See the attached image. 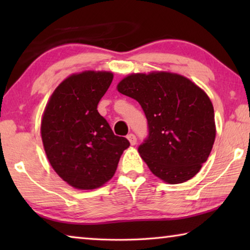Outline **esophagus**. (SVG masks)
I'll list each match as a JSON object with an SVG mask.
<instances>
[{
  "label": "esophagus",
  "instance_id": "obj_1",
  "mask_svg": "<svg viewBox=\"0 0 250 250\" xmlns=\"http://www.w3.org/2000/svg\"><path fill=\"white\" fill-rule=\"evenodd\" d=\"M126 138H128V140L130 141V145L131 146H134L135 143H137V137L133 133H129L126 135Z\"/></svg>",
  "mask_w": 250,
  "mask_h": 250
}]
</instances>
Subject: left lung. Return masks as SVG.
<instances>
[{"instance_id":"8db88e82","label":"left lung","mask_w":250,"mask_h":250,"mask_svg":"<svg viewBox=\"0 0 250 250\" xmlns=\"http://www.w3.org/2000/svg\"><path fill=\"white\" fill-rule=\"evenodd\" d=\"M117 88L145 111L149 134L138 151L151 172L170 184L196 175L216 135L208 96L189 79L164 71L129 75Z\"/></svg>"}]
</instances>
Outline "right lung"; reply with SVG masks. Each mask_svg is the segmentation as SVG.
<instances>
[{
  "mask_svg": "<svg viewBox=\"0 0 250 250\" xmlns=\"http://www.w3.org/2000/svg\"><path fill=\"white\" fill-rule=\"evenodd\" d=\"M112 78L109 71L71 75L45 108L41 133L46 155L55 172L75 188L94 189L108 182L130 146L97 110Z\"/></svg>",
  "mask_w": 250,
  "mask_h": 250,
  "instance_id": "add662e5",
  "label": "right lung"
}]
</instances>
